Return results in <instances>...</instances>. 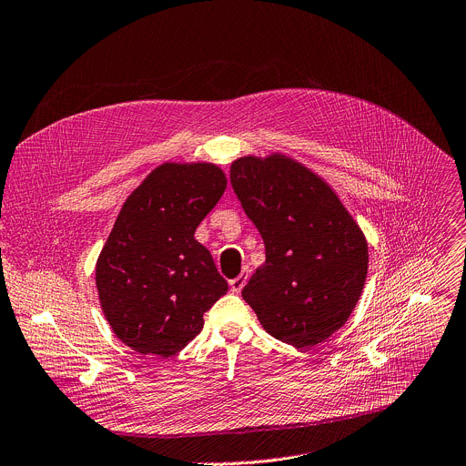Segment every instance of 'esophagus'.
<instances>
[{
    "label": "esophagus",
    "mask_w": 466,
    "mask_h": 466,
    "mask_svg": "<svg viewBox=\"0 0 466 466\" xmlns=\"http://www.w3.org/2000/svg\"><path fill=\"white\" fill-rule=\"evenodd\" d=\"M247 279H248V269L245 268L236 279L230 280V289H232V293H239V291L243 289V286L247 284Z\"/></svg>",
    "instance_id": "34e87169"
}]
</instances>
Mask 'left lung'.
Masks as SVG:
<instances>
[{"instance_id":"8db88e82","label":"left lung","mask_w":466,"mask_h":466,"mask_svg":"<svg viewBox=\"0 0 466 466\" xmlns=\"http://www.w3.org/2000/svg\"><path fill=\"white\" fill-rule=\"evenodd\" d=\"M230 182L266 245V262L243 288V299L277 340L321 344L360 299L366 236L319 175L280 152L238 157Z\"/></svg>"}]
</instances>
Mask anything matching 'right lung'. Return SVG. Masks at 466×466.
Listing matches in <instances>:
<instances>
[{"label":"right lung","mask_w":466,"mask_h":466,"mask_svg":"<svg viewBox=\"0 0 466 466\" xmlns=\"http://www.w3.org/2000/svg\"><path fill=\"white\" fill-rule=\"evenodd\" d=\"M227 189L223 168L165 161L132 191L96 260L102 312L120 342L171 357L228 291L195 230Z\"/></svg>","instance_id":"1"}]
</instances>
